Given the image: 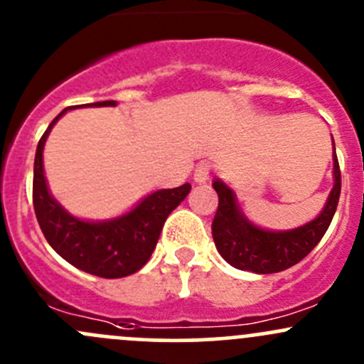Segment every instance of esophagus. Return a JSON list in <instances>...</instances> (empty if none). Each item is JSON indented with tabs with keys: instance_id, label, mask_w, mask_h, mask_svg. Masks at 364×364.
I'll return each instance as SVG.
<instances>
[{
	"instance_id": "esophagus-1",
	"label": "esophagus",
	"mask_w": 364,
	"mask_h": 364,
	"mask_svg": "<svg viewBox=\"0 0 364 364\" xmlns=\"http://www.w3.org/2000/svg\"><path fill=\"white\" fill-rule=\"evenodd\" d=\"M209 174H211V166L209 164H198L193 172L195 183H205L209 179Z\"/></svg>"
}]
</instances>
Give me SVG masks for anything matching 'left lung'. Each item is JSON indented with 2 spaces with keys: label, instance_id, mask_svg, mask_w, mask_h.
<instances>
[{
  "label": "left lung",
  "instance_id": "1",
  "mask_svg": "<svg viewBox=\"0 0 364 364\" xmlns=\"http://www.w3.org/2000/svg\"><path fill=\"white\" fill-rule=\"evenodd\" d=\"M333 188L323 211L304 227L272 232L252 225L237 204L235 193L221 179H214L218 209L213 220V239L225 262L239 270L255 274H274L296 265L319 244L333 220L338 205L342 176L333 141Z\"/></svg>",
  "mask_w": 364,
  "mask_h": 364
}]
</instances>
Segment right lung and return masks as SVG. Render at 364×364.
Returning a JSON list of instances; mask_svg holds the SVG:
<instances>
[{
  "label": "right lung",
  "instance_id": "obj_1",
  "mask_svg": "<svg viewBox=\"0 0 364 364\" xmlns=\"http://www.w3.org/2000/svg\"><path fill=\"white\" fill-rule=\"evenodd\" d=\"M90 108L117 106L114 101L92 102ZM63 109L41 136L34 156L33 205L45 239L52 250L83 272L105 279L125 277L143 269L150 259L167 216L185 200L190 183L169 190H156L136 208L108 221H85L73 216L48 192L43 171V146Z\"/></svg>",
  "mask_w": 364,
  "mask_h": 364
}]
</instances>
